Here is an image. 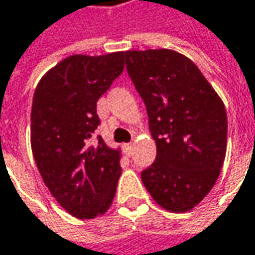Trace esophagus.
I'll list each match as a JSON object with an SVG mask.
<instances>
[{"mask_svg":"<svg viewBox=\"0 0 255 255\" xmlns=\"http://www.w3.org/2000/svg\"><path fill=\"white\" fill-rule=\"evenodd\" d=\"M123 148H125V152H126V154H128V155L132 154V149H133L132 143H126V145H125Z\"/></svg>","mask_w":255,"mask_h":255,"instance_id":"1","label":"esophagus"}]
</instances>
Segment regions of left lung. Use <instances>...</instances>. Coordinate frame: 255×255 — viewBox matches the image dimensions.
<instances>
[{
	"mask_svg": "<svg viewBox=\"0 0 255 255\" xmlns=\"http://www.w3.org/2000/svg\"><path fill=\"white\" fill-rule=\"evenodd\" d=\"M126 69L145 103L155 161L140 173L164 209H193L215 186L227 152L224 103L200 69L168 49L125 52Z\"/></svg>",
	"mask_w": 255,
	"mask_h": 255,
	"instance_id": "8db88e82",
	"label": "left lung"
}]
</instances>
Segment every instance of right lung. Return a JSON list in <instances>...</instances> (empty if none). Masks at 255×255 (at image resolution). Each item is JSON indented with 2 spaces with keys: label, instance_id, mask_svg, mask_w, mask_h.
<instances>
[{
  "label": "right lung",
  "instance_id": "obj_1",
  "mask_svg": "<svg viewBox=\"0 0 255 255\" xmlns=\"http://www.w3.org/2000/svg\"><path fill=\"white\" fill-rule=\"evenodd\" d=\"M125 53L72 55L37 84L31 104V149L46 187L78 219H93L110 208L120 152L101 136L97 101L123 72Z\"/></svg>",
  "mask_w": 255,
  "mask_h": 255
}]
</instances>
